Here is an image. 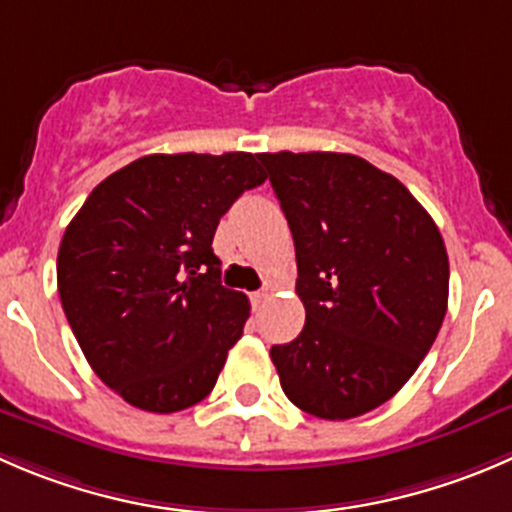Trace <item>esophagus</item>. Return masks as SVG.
Instances as JSON below:
<instances>
[{
	"label": "esophagus",
	"instance_id": "esophagus-1",
	"mask_svg": "<svg viewBox=\"0 0 512 512\" xmlns=\"http://www.w3.org/2000/svg\"><path fill=\"white\" fill-rule=\"evenodd\" d=\"M265 300H267V290L252 292V295H250V302H252V307H255V310H257V307H260Z\"/></svg>",
	"mask_w": 512,
	"mask_h": 512
}]
</instances>
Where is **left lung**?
<instances>
[{"label": "left lung", "instance_id": "obj_1", "mask_svg": "<svg viewBox=\"0 0 512 512\" xmlns=\"http://www.w3.org/2000/svg\"><path fill=\"white\" fill-rule=\"evenodd\" d=\"M295 240L305 327L270 357L290 403L350 420L388 403L448 310L443 235L408 187L342 152H262Z\"/></svg>", "mask_w": 512, "mask_h": 512}]
</instances>
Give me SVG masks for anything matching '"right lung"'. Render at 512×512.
I'll use <instances>...</instances> for the list:
<instances>
[{
  "mask_svg": "<svg viewBox=\"0 0 512 512\" xmlns=\"http://www.w3.org/2000/svg\"><path fill=\"white\" fill-rule=\"evenodd\" d=\"M267 175L250 152L147 155L99 182L64 230L57 287L99 380L147 413L215 388L250 300L220 282V217Z\"/></svg>",
  "mask_w": 512,
  "mask_h": 512,
  "instance_id": "1",
  "label": "right lung"
}]
</instances>
